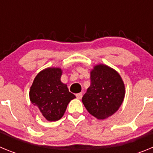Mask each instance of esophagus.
<instances>
[{"mask_svg":"<svg viewBox=\"0 0 153 153\" xmlns=\"http://www.w3.org/2000/svg\"><path fill=\"white\" fill-rule=\"evenodd\" d=\"M76 98H77V99L80 100V99L83 97V93H76Z\"/></svg>","mask_w":153,"mask_h":153,"instance_id":"esophagus-1","label":"esophagus"}]
</instances>
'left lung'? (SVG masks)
<instances>
[{"mask_svg":"<svg viewBox=\"0 0 153 153\" xmlns=\"http://www.w3.org/2000/svg\"><path fill=\"white\" fill-rule=\"evenodd\" d=\"M91 83L82 98L87 111L103 120L114 114L123 103L125 86L120 74L106 65L99 64L90 72Z\"/></svg>","mask_w":153,"mask_h":153,"instance_id":"1","label":"left lung"}]
</instances>
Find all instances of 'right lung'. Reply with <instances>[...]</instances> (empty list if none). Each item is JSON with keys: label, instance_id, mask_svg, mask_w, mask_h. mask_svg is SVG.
<instances>
[{"label": "right lung", "instance_id": "1", "mask_svg": "<svg viewBox=\"0 0 153 153\" xmlns=\"http://www.w3.org/2000/svg\"><path fill=\"white\" fill-rule=\"evenodd\" d=\"M61 75L60 68L49 67L42 70L34 78L30 90L31 102L48 121L61 119L69 102L76 98L60 81Z\"/></svg>", "mask_w": 153, "mask_h": 153}]
</instances>
